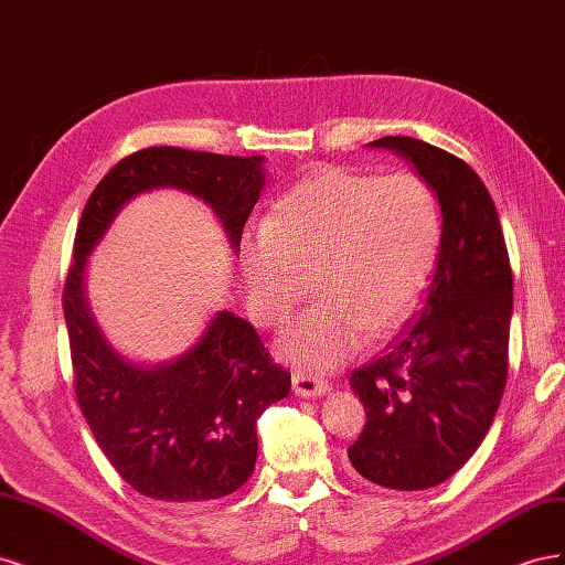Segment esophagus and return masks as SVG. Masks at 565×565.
<instances>
[{"mask_svg": "<svg viewBox=\"0 0 565 565\" xmlns=\"http://www.w3.org/2000/svg\"><path fill=\"white\" fill-rule=\"evenodd\" d=\"M292 386L299 393V396H324L330 391L328 380L318 377V374L311 372H295L292 374Z\"/></svg>", "mask_w": 565, "mask_h": 565, "instance_id": "obj_1", "label": "esophagus"}]
</instances>
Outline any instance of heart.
<instances>
[{
    "label": "heart",
    "mask_w": 565,
    "mask_h": 565,
    "mask_svg": "<svg viewBox=\"0 0 565 565\" xmlns=\"http://www.w3.org/2000/svg\"><path fill=\"white\" fill-rule=\"evenodd\" d=\"M440 202L415 172L361 174L322 167L297 183L243 245L254 320L278 328L309 297L320 301L278 339L297 367L332 370L413 313L440 247Z\"/></svg>",
    "instance_id": "b5f03b06"
}]
</instances>
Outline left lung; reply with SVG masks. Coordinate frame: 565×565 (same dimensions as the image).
<instances>
[{
  "label": "left lung",
  "instance_id": "8db88e82",
  "mask_svg": "<svg viewBox=\"0 0 565 565\" xmlns=\"http://www.w3.org/2000/svg\"><path fill=\"white\" fill-rule=\"evenodd\" d=\"M370 146L396 150L434 185L443 231L422 309L351 374L367 422L349 459L372 483L426 490L467 465L498 413L514 278L498 210L465 160L413 136Z\"/></svg>",
  "mask_w": 565,
  "mask_h": 565
}]
</instances>
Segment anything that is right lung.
I'll return each mask as SVG.
<instances>
[{
  "label": "right lung",
  "instance_id": "obj_1",
  "mask_svg": "<svg viewBox=\"0 0 565 565\" xmlns=\"http://www.w3.org/2000/svg\"><path fill=\"white\" fill-rule=\"evenodd\" d=\"M264 158L172 146L119 160L94 188L75 233L63 285L75 396L115 471L150 500L202 502L235 492L254 471L256 419L285 398L289 372L252 324L218 311L198 344L160 367L119 358L84 301V264L115 214L143 191L174 185L202 198L237 249L264 188Z\"/></svg>",
  "mask_w": 565,
  "mask_h": 565
}]
</instances>
